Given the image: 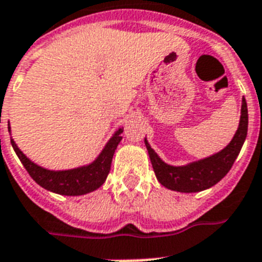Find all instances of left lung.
Masks as SVG:
<instances>
[{"instance_id": "1", "label": "left lung", "mask_w": 262, "mask_h": 262, "mask_svg": "<svg viewBox=\"0 0 262 262\" xmlns=\"http://www.w3.org/2000/svg\"><path fill=\"white\" fill-rule=\"evenodd\" d=\"M248 135V105L245 98L242 99L241 120L230 144L221 152L203 160L193 161L183 167L165 164L157 153L150 148L145 138V145L149 153L150 163L157 180L164 187L178 192H199L207 190L220 182L234 164Z\"/></svg>"}]
</instances>
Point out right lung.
<instances>
[{"instance_id": "right-lung-1", "label": "right lung", "mask_w": 262, "mask_h": 262, "mask_svg": "<svg viewBox=\"0 0 262 262\" xmlns=\"http://www.w3.org/2000/svg\"><path fill=\"white\" fill-rule=\"evenodd\" d=\"M122 130L124 129H118L114 133L101 155L97 157V160L86 167L69 169V171H50V169L39 167L35 163H32L24 153L18 149V146L13 140H10V142L28 173L39 186L52 192L60 193V195L76 196V195H84V193L97 190L105 183L110 172V167H112L113 155L116 152L117 145L122 140V136H121Z\"/></svg>"}]
</instances>
